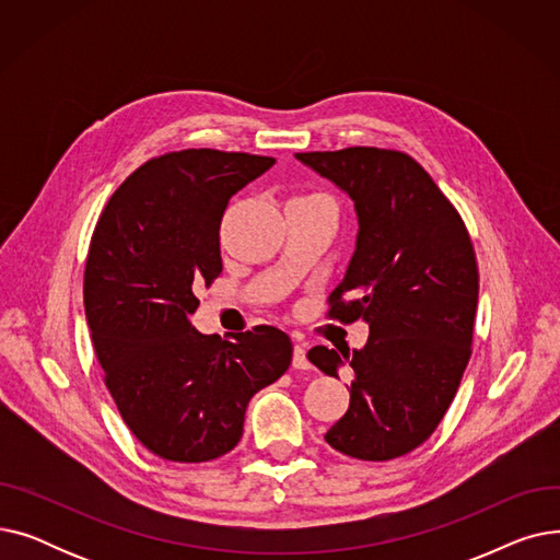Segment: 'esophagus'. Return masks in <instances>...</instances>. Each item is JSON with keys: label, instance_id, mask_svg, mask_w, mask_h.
I'll use <instances>...</instances> for the list:
<instances>
[{"label": "esophagus", "instance_id": "1", "mask_svg": "<svg viewBox=\"0 0 560 560\" xmlns=\"http://www.w3.org/2000/svg\"><path fill=\"white\" fill-rule=\"evenodd\" d=\"M292 368L295 370H308L311 363L306 359V342L298 340L295 342V349H292Z\"/></svg>", "mask_w": 560, "mask_h": 560}]
</instances>
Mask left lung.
Listing matches in <instances>:
<instances>
[{
    "label": "left lung",
    "instance_id": "1",
    "mask_svg": "<svg viewBox=\"0 0 560 560\" xmlns=\"http://www.w3.org/2000/svg\"><path fill=\"white\" fill-rule=\"evenodd\" d=\"M354 201L357 249L331 292V317L363 319L354 354L313 347L329 376H354L347 413L327 443L361 460L420 447L447 413L469 361L479 270L469 233L450 199L408 154L376 147L295 154Z\"/></svg>",
    "mask_w": 560,
    "mask_h": 560
}]
</instances>
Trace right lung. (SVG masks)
I'll use <instances>...</instances> for the list:
<instances>
[{
	"mask_svg": "<svg viewBox=\"0 0 560 560\" xmlns=\"http://www.w3.org/2000/svg\"><path fill=\"white\" fill-rule=\"evenodd\" d=\"M272 165L270 156L218 150L152 159L115 190L95 226L83 277L95 354L122 420L165 460L231 452L249 399L292 361L277 327L222 340L190 322L195 290L222 272L229 199Z\"/></svg>",
	"mask_w": 560,
	"mask_h": 560,
	"instance_id": "1",
	"label": "right lung"
}]
</instances>
